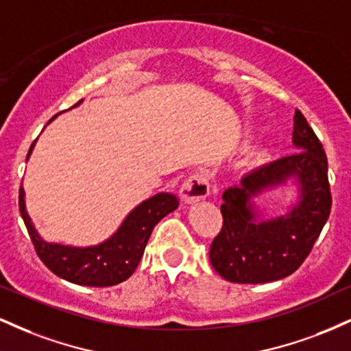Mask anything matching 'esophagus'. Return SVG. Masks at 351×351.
I'll return each mask as SVG.
<instances>
[{
  "label": "esophagus",
  "instance_id": "1",
  "mask_svg": "<svg viewBox=\"0 0 351 351\" xmlns=\"http://www.w3.org/2000/svg\"><path fill=\"white\" fill-rule=\"evenodd\" d=\"M209 188H211L209 176L204 171H196L183 181L180 195L186 203H196V201L206 198L209 195Z\"/></svg>",
  "mask_w": 351,
  "mask_h": 351
}]
</instances>
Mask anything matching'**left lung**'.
Wrapping results in <instances>:
<instances>
[{
    "label": "left lung",
    "mask_w": 351,
    "mask_h": 351,
    "mask_svg": "<svg viewBox=\"0 0 351 351\" xmlns=\"http://www.w3.org/2000/svg\"><path fill=\"white\" fill-rule=\"evenodd\" d=\"M295 153L245 173L223 193V229L209 259L221 277L237 284L280 280L300 267L327 223L332 206L324 147L295 110ZM289 186L293 198L284 215L265 218L258 198Z\"/></svg>",
    "instance_id": "left-lung-1"
}]
</instances>
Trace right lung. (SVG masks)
<instances>
[{"label":"right lung","instance_id":"right-lung-1","mask_svg":"<svg viewBox=\"0 0 351 351\" xmlns=\"http://www.w3.org/2000/svg\"><path fill=\"white\" fill-rule=\"evenodd\" d=\"M80 104L82 100L74 107ZM56 117H52L49 122ZM34 145L36 142L31 145L26 162L34 150ZM178 204V198L171 193H156L152 198L136 204L123 217L114 234L106 241L94 245H71L43 239L27 215L24 188L19 191V211L44 265L60 279L87 287H110L127 280L142 259L153 228L165 216L175 211Z\"/></svg>","mask_w":351,"mask_h":351}]
</instances>
